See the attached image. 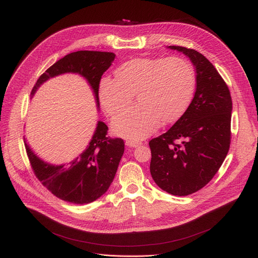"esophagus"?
<instances>
[{"instance_id": "esophagus-1", "label": "esophagus", "mask_w": 258, "mask_h": 258, "mask_svg": "<svg viewBox=\"0 0 258 258\" xmlns=\"http://www.w3.org/2000/svg\"><path fill=\"white\" fill-rule=\"evenodd\" d=\"M142 143L140 141L137 140H126L125 141V145L128 147H138L140 146Z\"/></svg>"}]
</instances>
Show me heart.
I'll return each instance as SVG.
<instances>
[{
    "label": "heart",
    "instance_id": "1",
    "mask_svg": "<svg viewBox=\"0 0 258 258\" xmlns=\"http://www.w3.org/2000/svg\"><path fill=\"white\" fill-rule=\"evenodd\" d=\"M116 78L103 77L99 98L108 115L124 110L136 94L139 103L113 120V130L121 137L141 140L153 134L161 120L179 119L192 100L196 72L182 57H140L120 64Z\"/></svg>",
    "mask_w": 258,
    "mask_h": 258
}]
</instances>
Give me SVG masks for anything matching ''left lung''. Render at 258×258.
Listing matches in <instances>:
<instances>
[{"instance_id": "8db88e82", "label": "left lung", "mask_w": 258, "mask_h": 258, "mask_svg": "<svg viewBox=\"0 0 258 258\" xmlns=\"http://www.w3.org/2000/svg\"><path fill=\"white\" fill-rule=\"evenodd\" d=\"M197 72L195 97L163 135L150 141L151 174L173 196H188L206 186L218 172L231 142L232 99L214 66L200 52L180 46Z\"/></svg>"}]
</instances>
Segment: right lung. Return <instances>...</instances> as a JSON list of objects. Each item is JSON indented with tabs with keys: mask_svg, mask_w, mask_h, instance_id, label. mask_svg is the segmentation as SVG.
Masks as SVG:
<instances>
[{
	"mask_svg": "<svg viewBox=\"0 0 258 258\" xmlns=\"http://www.w3.org/2000/svg\"><path fill=\"white\" fill-rule=\"evenodd\" d=\"M115 54L100 51H76L63 56L39 76L32 94L47 79L73 72L86 77L98 104L101 76L111 67ZM105 123L99 121L87 150L67 165H51L38 159L25 143L31 168L37 180L56 198L72 204H89L100 198L114 180L124 153V141L107 136Z\"/></svg>",
	"mask_w": 258,
	"mask_h": 258,
	"instance_id": "obj_1",
	"label": "right lung"
}]
</instances>
